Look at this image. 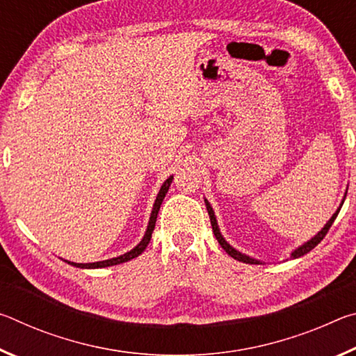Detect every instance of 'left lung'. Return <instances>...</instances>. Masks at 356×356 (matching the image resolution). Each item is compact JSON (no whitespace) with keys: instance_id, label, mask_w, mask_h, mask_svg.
<instances>
[{"instance_id":"left-lung-1","label":"left lung","mask_w":356,"mask_h":356,"mask_svg":"<svg viewBox=\"0 0 356 356\" xmlns=\"http://www.w3.org/2000/svg\"><path fill=\"white\" fill-rule=\"evenodd\" d=\"M206 201V207H207V212H209V216H210V222H212V229H213V234H215V237H216V240H218V243L221 245V248L225 250L229 256L231 257H234V259H237V261H240V262H245V264H262L261 261H256V259H252V257H250V256H246V254H242V252L240 251H237L236 248H232L231 245H229L226 240H225V237L221 236V232H220V229H218V222H216V218H215V213H213V209L210 207V204H209V201L207 200H204ZM342 204L344 202H341V206H339V209L336 210V212L333 213V216H331L330 218V221L327 222V225H325L323 227H322V231L321 232H317V236H314L312 237L311 240H308V242L306 243H303L301 246H298L297 250H295L292 254H291V257H293V259H297V257H301V256H305L306 252H309L312 248H316V246L322 242L323 240V237L327 236V232L330 231V227H331V225H333L334 222V220H336V216H337V213H339V210H341V207H342Z\"/></svg>"}]
</instances>
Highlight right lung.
Masks as SVG:
<instances>
[{"instance_id": "add662e5", "label": "right lung", "mask_w": 356, "mask_h": 356, "mask_svg": "<svg viewBox=\"0 0 356 356\" xmlns=\"http://www.w3.org/2000/svg\"><path fill=\"white\" fill-rule=\"evenodd\" d=\"M172 182V176L170 179L165 180V184L161 185V188L159 191V195H156V200L154 204V209H152V213H150V220H149V225L146 229V234H144V237L140 243H138L134 250L125 252L122 256H118V257H113V259H106V261H100V262H92V264H75V262H69L65 261L70 265H74V267H80V268H104V267H110V265H118V264H122V262H127L131 261V259H135L141 254V252L146 250V246L150 242V237H152V232H154V227H155V221H156V215H159V210L161 202H163L165 196L168 190H170V185Z\"/></svg>"}]
</instances>
